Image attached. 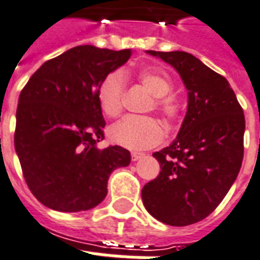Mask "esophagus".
<instances>
[{
    "label": "esophagus",
    "mask_w": 260,
    "mask_h": 260,
    "mask_svg": "<svg viewBox=\"0 0 260 260\" xmlns=\"http://www.w3.org/2000/svg\"><path fill=\"white\" fill-rule=\"evenodd\" d=\"M131 156H132V160H134V161H137V160H140L141 157H144V153H143V152H132Z\"/></svg>",
    "instance_id": "obj_1"
}]
</instances>
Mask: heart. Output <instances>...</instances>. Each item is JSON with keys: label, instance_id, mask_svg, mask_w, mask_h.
<instances>
[{"label": "heart", "instance_id": "obj_1", "mask_svg": "<svg viewBox=\"0 0 260 260\" xmlns=\"http://www.w3.org/2000/svg\"><path fill=\"white\" fill-rule=\"evenodd\" d=\"M128 72L115 71L105 76L97 89V101L101 111L108 117H117L123 112L124 89ZM140 84L153 96V104L157 112L168 121L178 119L180 115V103L171 92L174 84L170 76L156 67H144L135 73ZM109 137L116 144L129 149H147L157 145L164 139L161 124L152 117H126L123 121L109 128Z\"/></svg>", "mask_w": 260, "mask_h": 260}]
</instances>
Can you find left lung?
<instances>
[{"instance_id": "left-lung-1", "label": "left lung", "mask_w": 260, "mask_h": 260, "mask_svg": "<svg viewBox=\"0 0 260 260\" xmlns=\"http://www.w3.org/2000/svg\"><path fill=\"white\" fill-rule=\"evenodd\" d=\"M180 75L188 104L179 134L155 152L159 176L141 189L145 210L168 225L203 220L227 195L243 160L246 121L229 81L187 52H155Z\"/></svg>"}]
</instances>
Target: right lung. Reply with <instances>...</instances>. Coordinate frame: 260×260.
Instances as JSON below:
<instances>
[{"instance_id": "right-lung-1", "label": "right lung", "mask_w": 260, "mask_h": 260, "mask_svg": "<svg viewBox=\"0 0 260 260\" xmlns=\"http://www.w3.org/2000/svg\"><path fill=\"white\" fill-rule=\"evenodd\" d=\"M131 56V49L76 46L44 62L21 90L14 148L27 187L44 206L90 210L108 193L109 175L129 166L123 147H97L105 126L97 89Z\"/></svg>"}]
</instances>
